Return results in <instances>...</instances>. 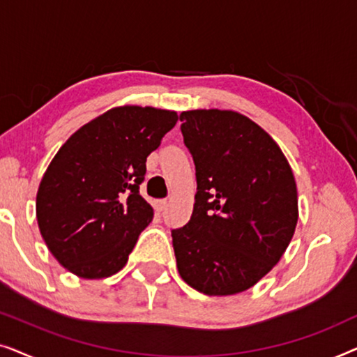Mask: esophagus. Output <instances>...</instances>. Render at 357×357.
Instances as JSON below:
<instances>
[{"label": "esophagus", "mask_w": 357, "mask_h": 357, "mask_svg": "<svg viewBox=\"0 0 357 357\" xmlns=\"http://www.w3.org/2000/svg\"><path fill=\"white\" fill-rule=\"evenodd\" d=\"M167 202H165V199H158V202H155V204H154V208H155V211L158 213H162V211H165V209H167Z\"/></svg>", "instance_id": "obj_1"}]
</instances>
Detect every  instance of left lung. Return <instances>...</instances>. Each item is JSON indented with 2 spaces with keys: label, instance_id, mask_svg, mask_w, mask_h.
<instances>
[{
  "label": "left lung",
  "instance_id": "left-lung-1",
  "mask_svg": "<svg viewBox=\"0 0 357 357\" xmlns=\"http://www.w3.org/2000/svg\"><path fill=\"white\" fill-rule=\"evenodd\" d=\"M197 169L193 213L172 231L182 280L206 296L250 289L280 261L299 208L291 165L276 141L234 110L180 114Z\"/></svg>",
  "mask_w": 357,
  "mask_h": 357
}]
</instances>
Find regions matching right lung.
<instances>
[{"label":"right lung","instance_id":"obj_1","mask_svg":"<svg viewBox=\"0 0 357 357\" xmlns=\"http://www.w3.org/2000/svg\"><path fill=\"white\" fill-rule=\"evenodd\" d=\"M174 110L123 105L73 133L37 192V222L48 250L73 275L100 280L128 261L153 221L139 195L146 159L177 123Z\"/></svg>","mask_w":357,"mask_h":357}]
</instances>
